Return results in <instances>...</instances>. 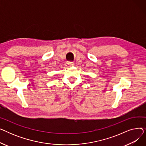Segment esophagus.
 <instances>
[{
    "instance_id": "34e87169",
    "label": "esophagus",
    "mask_w": 146,
    "mask_h": 146,
    "mask_svg": "<svg viewBox=\"0 0 146 146\" xmlns=\"http://www.w3.org/2000/svg\"><path fill=\"white\" fill-rule=\"evenodd\" d=\"M73 65V63L72 62V61H67V62L66 63V66L67 67L72 66Z\"/></svg>"
}]
</instances>
